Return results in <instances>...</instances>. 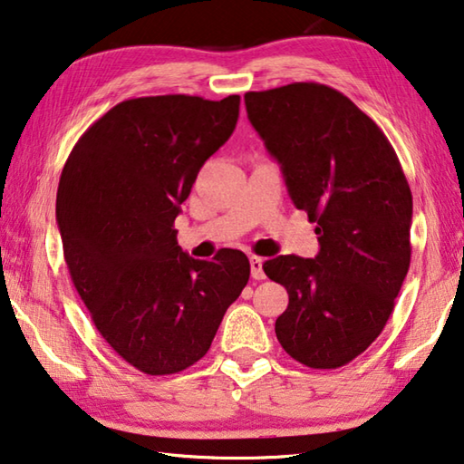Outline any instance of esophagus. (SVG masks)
I'll return each instance as SVG.
<instances>
[{"label":"esophagus","instance_id":"34e87169","mask_svg":"<svg viewBox=\"0 0 464 464\" xmlns=\"http://www.w3.org/2000/svg\"><path fill=\"white\" fill-rule=\"evenodd\" d=\"M249 266H251V277H254V280H266L264 259L257 257V256H251L249 257Z\"/></svg>","mask_w":464,"mask_h":464}]
</instances>
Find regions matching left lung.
<instances>
[{
  "label": "left lung",
  "instance_id": "1",
  "mask_svg": "<svg viewBox=\"0 0 464 464\" xmlns=\"http://www.w3.org/2000/svg\"><path fill=\"white\" fill-rule=\"evenodd\" d=\"M246 109L320 243L316 257L264 264L290 296L276 336L302 365L343 367L382 334L406 280L410 184L385 133L336 89L251 91Z\"/></svg>",
  "mask_w": 464,
  "mask_h": 464
}]
</instances>
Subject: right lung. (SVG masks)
<instances>
[{
  "label": "right lung",
  "instance_id": "add662e5",
  "mask_svg": "<svg viewBox=\"0 0 464 464\" xmlns=\"http://www.w3.org/2000/svg\"><path fill=\"white\" fill-rule=\"evenodd\" d=\"M239 101H121L82 133L63 168L56 221L71 280L109 347L148 375L203 359L247 285L243 251L195 259L174 229L198 170L231 138Z\"/></svg>",
  "mask_w": 464,
  "mask_h": 464
}]
</instances>
